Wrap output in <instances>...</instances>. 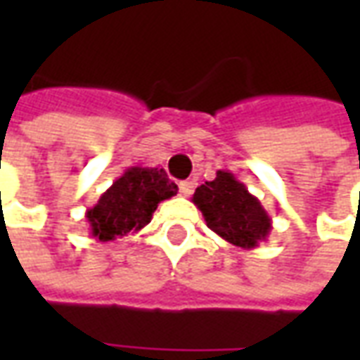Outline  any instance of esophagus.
I'll return each instance as SVG.
<instances>
[{
  "mask_svg": "<svg viewBox=\"0 0 360 360\" xmlns=\"http://www.w3.org/2000/svg\"><path fill=\"white\" fill-rule=\"evenodd\" d=\"M195 187H196V183L193 179L181 181V183H179L181 195H183V196H191V195H193V193H195Z\"/></svg>",
  "mask_w": 360,
  "mask_h": 360,
  "instance_id": "esophagus-1",
  "label": "esophagus"
}]
</instances>
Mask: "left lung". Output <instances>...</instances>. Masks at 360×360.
<instances>
[{
	"label": "left lung",
	"mask_w": 360,
	"mask_h": 360,
	"mask_svg": "<svg viewBox=\"0 0 360 360\" xmlns=\"http://www.w3.org/2000/svg\"><path fill=\"white\" fill-rule=\"evenodd\" d=\"M193 202L202 212L206 226L235 247L257 249L270 235L268 212L233 173L219 169L216 179L196 188Z\"/></svg>",
	"instance_id": "obj_1"
}]
</instances>
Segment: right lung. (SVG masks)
I'll return each mask as SVG.
<instances>
[{"label":"right lung","instance_id":"right-lung-1","mask_svg":"<svg viewBox=\"0 0 360 360\" xmlns=\"http://www.w3.org/2000/svg\"><path fill=\"white\" fill-rule=\"evenodd\" d=\"M177 185L158 167H129L86 210L90 233L98 241H115L148 226L158 204L177 195Z\"/></svg>","mask_w":360,"mask_h":360}]
</instances>
